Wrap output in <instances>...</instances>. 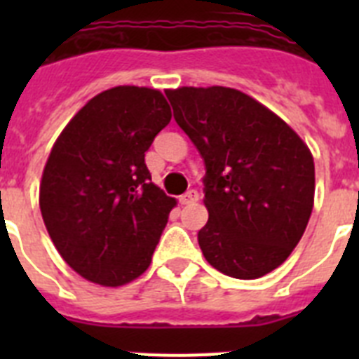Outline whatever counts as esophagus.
I'll use <instances>...</instances> for the list:
<instances>
[{
  "label": "esophagus",
  "instance_id": "34e87169",
  "mask_svg": "<svg viewBox=\"0 0 359 359\" xmlns=\"http://www.w3.org/2000/svg\"><path fill=\"white\" fill-rule=\"evenodd\" d=\"M198 198H199L198 190L190 189V190H187L185 194L180 196V203H182V205H190V203L198 201Z\"/></svg>",
  "mask_w": 359,
  "mask_h": 359
}]
</instances>
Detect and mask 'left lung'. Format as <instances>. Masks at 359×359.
I'll list each match as a JSON object with an SVG mask.
<instances>
[{"label": "left lung", "mask_w": 359, "mask_h": 359, "mask_svg": "<svg viewBox=\"0 0 359 359\" xmlns=\"http://www.w3.org/2000/svg\"><path fill=\"white\" fill-rule=\"evenodd\" d=\"M165 95L205 161L203 255L228 277H264L291 255L311 217V151L284 120L237 90L177 88Z\"/></svg>", "instance_id": "obj_1"}]
</instances>
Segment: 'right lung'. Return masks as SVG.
I'll list each match as a JSON object with an SVG mask.
<instances>
[{
    "label": "right lung",
    "instance_id": "add662e5",
    "mask_svg": "<svg viewBox=\"0 0 359 359\" xmlns=\"http://www.w3.org/2000/svg\"><path fill=\"white\" fill-rule=\"evenodd\" d=\"M170 116L158 90L118 86L91 98L57 138L39 207L81 277L116 287L151 264L176 199L151 182L145 152Z\"/></svg>",
    "mask_w": 359,
    "mask_h": 359
}]
</instances>
